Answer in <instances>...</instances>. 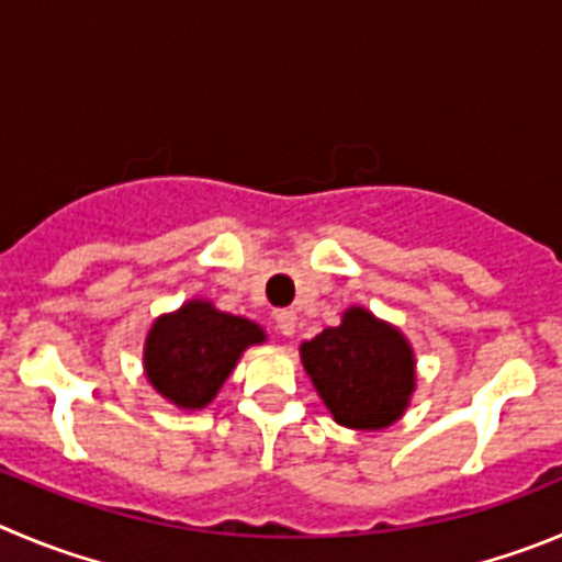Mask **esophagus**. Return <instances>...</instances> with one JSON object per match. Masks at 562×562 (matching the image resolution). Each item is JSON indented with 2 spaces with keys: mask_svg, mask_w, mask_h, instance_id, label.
<instances>
[{
  "mask_svg": "<svg viewBox=\"0 0 562 562\" xmlns=\"http://www.w3.org/2000/svg\"><path fill=\"white\" fill-rule=\"evenodd\" d=\"M277 322V329H280L282 335H293V329H296V316H293L291 311H280L274 316Z\"/></svg>",
  "mask_w": 562,
  "mask_h": 562,
  "instance_id": "esophagus-1",
  "label": "esophagus"
}]
</instances>
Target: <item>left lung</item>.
I'll list each match as a JSON object with an SVG mask.
<instances>
[{
    "mask_svg": "<svg viewBox=\"0 0 562 562\" xmlns=\"http://www.w3.org/2000/svg\"><path fill=\"white\" fill-rule=\"evenodd\" d=\"M302 363L335 422L382 429L405 411L413 393V352L400 329L352 307L340 327L302 344Z\"/></svg>",
    "mask_w": 562,
    "mask_h": 562,
    "instance_id": "1",
    "label": "left lung"
}]
</instances>
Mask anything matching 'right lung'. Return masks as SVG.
<instances>
[{
    "label": "right lung",
    "mask_w": 562,
    "mask_h": 562,
    "mask_svg": "<svg viewBox=\"0 0 562 562\" xmlns=\"http://www.w3.org/2000/svg\"><path fill=\"white\" fill-rule=\"evenodd\" d=\"M263 329L207 302H188L171 316L157 318L146 338V374L157 391L180 407H204L249 344Z\"/></svg>",
    "instance_id": "add662e5"
}]
</instances>
